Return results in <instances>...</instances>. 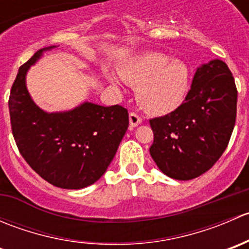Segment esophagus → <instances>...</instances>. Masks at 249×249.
<instances>
[{"label":"esophagus","mask_w":249,"mask_h":249,"mask_svg":"<svg viewBox=\"0 0 249 249\" xmlns=\"http://www.w3.org/2000/svg\"><path fill=\"white\" fill-rule=\"evenodd\" d=\"M129 120H130V127H136L139 126V125L142 123V118L140 117L139 114H136V113H130L129 115Z\"/></svg>","instance_id":"esophagus-1"}]
</instances>
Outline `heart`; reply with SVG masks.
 Returning <instances> with one entry per match:
<instances>
[{
	"label": "heart",
	"instance_id": "obj_1",
	"mask_svg": "<svg viewBox=\"0 0 249 249\" xmlns=\"http://www.w3.org/2000/svg\"><path fill=\"white\" fill-rule=\"evenodd\" d=\"M124 82L137 87V100L145 110L154 114H167L184 101L190 85L187 65L170 60L160 53H148L139 56L120 70ZM110 83L118 85L117 78L109 76Z\"/></svg>",
	"mask_w": 249,
	"mask_h": 249
}]
</instances>
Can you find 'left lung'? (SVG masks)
Listing matches in <instances>:
<instances>
[{
  "label": "left lung",
  "mask_w": 249,
  "mask_h": 249,
  "mask_svg": "<svg viewBox=\"0 0 249 249\" xmlns=\"http://www.w3.org/2000/svg\"><path fill=\"white\" fill-rule=\"evenodd\" d=\"M236 105L237 89L228 65L215 59L199 67L184 102L149 120L154 134L149 152L160 171L178 180L207 172L227 149Z\"/></svg>",
  "instance_id": "left-lung-1"
}]
</instances>
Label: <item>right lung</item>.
<instances>
[{
	"instance_id": "add662e5",
	"label": "right lung",
	"mask_w": 249,
	"mask_h": 249,
	"mask_svg": "<svg viewBox=\"0 0 249 249\" xmlns=\"http://www.w3.org/2000/svg\"><path fill=\"white\" fill-rule=\"evenodd\" d=\"M52 48H42L20 66L8 101L12 132L20 154L44 180L62 189H82L106 172L129 127V113L119 105L90 102L69 112L39 108L27 91L25 76Z\"/></svg>"
}]
</instances>
